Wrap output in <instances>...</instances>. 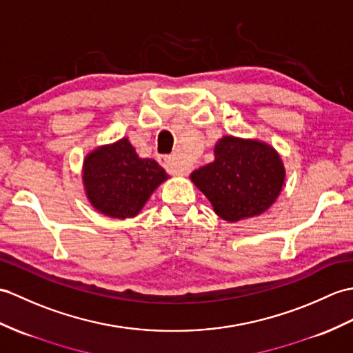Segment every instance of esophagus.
<instances>
[{"label":"esophagus","mask_w":353,"mask_h":353,"mask_svg":"<svg viewBox=\"0 0 353 353\" xmlns=\"http://www.w3.org/2000/svg\"><path fill=\"white\" fill-rule=\"evenodd\" d=\"M158 162L171 174H176V176L190 174V168L183 165V163H180L177 158L171 157V154H159Z\"/></svg>","instance_id":"obj_1"}]
</instances>
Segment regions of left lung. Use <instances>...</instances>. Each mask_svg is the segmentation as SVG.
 <instances>
[{
    "instance_id": "1",
    "label": "left lung",
    "mask_w": 353,
    "mask_h": 353,
    "mask_svg": "<svg viewBox=\"0 0 353 353\" xmlns=\"http://www.w3.org/2000/svg\"><path fill=\"white\" fill-rule=\"evenodd\" d=\"M191 180L218 216L236 223L270 208L281 192L284 167L270 145L228 135L216 143L215 161L195 170Z\"/></svg>"
}]
</instances>
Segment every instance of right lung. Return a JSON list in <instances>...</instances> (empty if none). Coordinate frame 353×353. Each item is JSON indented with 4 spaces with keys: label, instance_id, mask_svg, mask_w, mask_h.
I'll return each mask as SVG.
<instances>
[{
    "label": "right lung",
    "instance_id": "1",
    "mask_svg": "<svg viewBox=\"0 0 353 353\" xmlns=\"http://www.w3.org/2000/svg\"><path fill=\"white\" fill-rule=\"evenodd\" d=\"M168 179L154 159H141L135 149L120 141L97 147L84 161L83 180L92 206L111 218H134L152 192Z\"/></svg>",
    "mask_w": 353,
    "mask_h": 353
}]
</instances>
